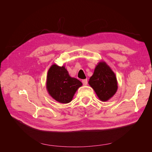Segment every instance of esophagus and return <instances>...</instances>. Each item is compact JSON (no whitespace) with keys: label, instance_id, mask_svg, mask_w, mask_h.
Instances as JSON below:
<instances>
[{"label":"esophagus","instance_id":"1","mask_svg":"<svg viewBox=\"0 0 152 152\" xmlns=\"http://www.w3.org/2000/svg\"><path fill=\"white\" fill-rule=\"evenodd\" d=\"M82 84H83L84 86H86L87 84V79H84L82 80Z\"/></svg>","mask_w":152,"mask_h":152}]
</instances>
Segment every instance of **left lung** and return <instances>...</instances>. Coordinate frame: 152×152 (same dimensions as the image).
<instances>
[{
	"mask_svg": "<svg viewBox=\"0 0 152 152\" xmlns=\"http://www.w3.org/2000/svg\"><path fill=\"white\" fill-rule=\"evenodd\" d=\"M88 83L102 102L112 98L118 89L115 74L104 61H100L96 66Z\"/></svg>",
	"mask_w": 152,
	"mask_h": 152,
	"instance_id": "1",
	"label": "left lung"
}]
</instances>
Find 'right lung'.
<instances>
[{
  "label": "right lung",
  "instance_id": "obj_1",
  "mask_svg": "<svg viewBox=\"0 0 152 152\" xmlns=\"http://www.w3.org/2000/svg\"><path fill=\"white\" fill-rule=\"evenodd\" d=\"M82 82L69 75L65 66L51 65L47 75L46 89L49 94L60 103H68L73 99Z\"/></svg>",
  "mask_w": 152,
  "mask_h": 152
}]
</instances>
